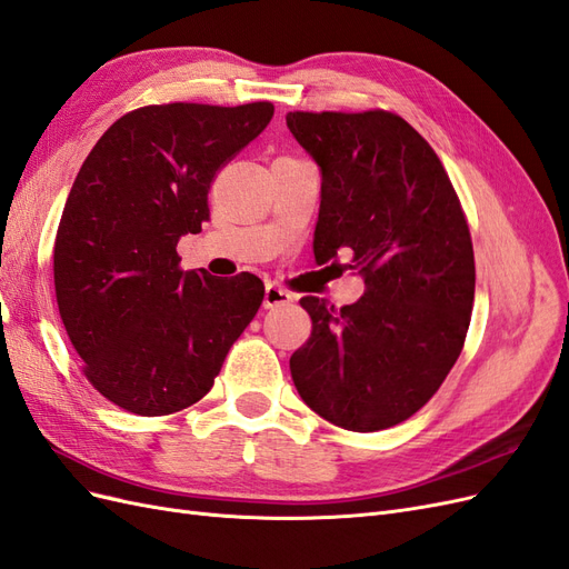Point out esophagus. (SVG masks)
Segmentation results:
<instances>
[{
  "mask_svg": "<svg viewBox=\"0 0 569 569\" xmlns=\"http://www.w3.org/2000/svg\"><path fill=\"white\" fill-rule=\"evenodd\" d=\"M295 301V295L289 289L280 287L278 282H268L266 284V297H263V306L266 308H278V306H287Z\"/></svg>",
  "mask_w": 569,
  "mask_h": 569,
  "instance_id": "34e87169",
  "label": "esophagus"
}]
</instances>
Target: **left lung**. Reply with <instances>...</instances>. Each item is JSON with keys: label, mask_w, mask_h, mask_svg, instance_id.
Masks as SVG:
<instances>
[{"label": "left lung", "mask_w": 569, "mask_h": 569, "mask_svg": "<svg viewBox=\"0 0 569 569\" xmlns=\"http://www.w3.org/2000/svg\"><path fill=\"white\" fill-rule=\"evenodd\" d=\"M287 128L322 170L318 266L347 253L366 278L351 306L301 299L313 332L289 358L291 380L327 422L377 432L416 416L462 351L475 301L468 218L401 116L289 111Z\"/></svg>", "instance_id": "obj_1"}]
</instances>
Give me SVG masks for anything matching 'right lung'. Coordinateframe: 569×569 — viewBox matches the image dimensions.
Here are the masks:
<instances>
[{"label": "right lung", "mask_w": 569, "mask_h": 569, "mask_svg": "<svg viewBox=\"0 0 569 569\" xmlns=\"http://www.w3.org/2000/svg\"><path fill=\"white\" fill-rule=\"evenodd\" d=\"M270 101L151 104L99 137L54 242L59 313L88 382L134 416H170L211 391L263 303L249 272L182 270L178 239L209 220V189L270 123Z\"/></svg>", "instance_id": "add662e5"}]
</instances>
